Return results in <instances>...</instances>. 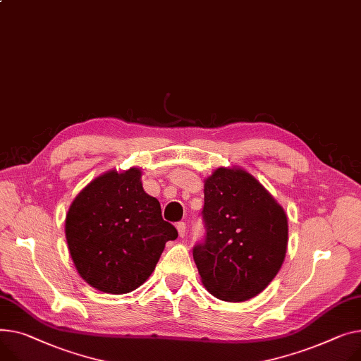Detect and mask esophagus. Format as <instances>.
Instances as JSON below:
<instances>
[{
  "label": "esophagus",
  "instance_id": "1",
  "mask_svg": "<svg viewBox=\"0 0 361 361\" xmlns=\"http://www.w3.org/2000/svg\"><path fill=\"white\" fill-rule=\"evenodd\" d=\"M176 226H177L178 235H180L181 238H184V236H185V232H187V229H185V224H184V222H178Z\"/></svg>",
  "mask_w": 361,
  "mask_h": 361
}]
</instances>
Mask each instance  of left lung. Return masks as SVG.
<instances>
[{
  "label": "left lung",
  "instance_id": "obj_1",
  "mask_svg": "<svg viewBox=\"0 0 361 361\" xmlns=\"http://www.w3.org/2000/svg\"><path fill=\"white\" fill-rule=\"evenodd\" d=\"M206 236L193 248L202 283L221 300L261 293L286 257L287 216L262 184L243 168H218L204 180Z\"/></svg>",
  "mask_w": 361,
  "mask_h": 361
}]
</instances>
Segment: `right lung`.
Wrapping results in <instances>:
<instances>
[{
    "label": "right lung",
    "mask_w": 361,
    "mask_h": 361,
    "mask_svg": "<svg viewBox=\"0 0 361 361\" xmlns=\"http://www.w3.org/2000/svg\"><path fill=\"white\" fill-rule=\"evenodd\" d=\"M139 168L107 171L69 206L65 235L80 276L94 289L129 293L148 280L177 229L142 187Z\"/></svg>",
    "instance_id": "1"
}]
</instances>
